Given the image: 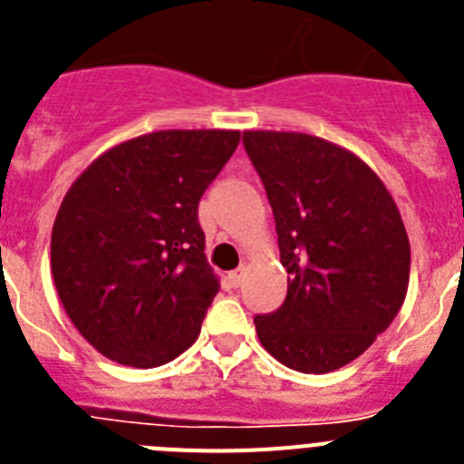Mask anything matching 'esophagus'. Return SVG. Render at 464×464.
I'll return each instance as SVG.
<instances>
[{
  "instance_id": "esophagus-1",
  "label": "esophagus",
  "mask_w": 464,
  "mask_h": 464,
  "mask_svg": "<svg viewBox=\"0 0 464 464\" xmlns=\"http://www.w3.org/2000/svg\"><path fill=\"white\" fill-rule=\"evenodd\" d=\"M244 276H246V267H244V265H241L239 269H235V272H229V283H232L235 288H239L241 281H244Z\"/></svg>"
}]
</instances>
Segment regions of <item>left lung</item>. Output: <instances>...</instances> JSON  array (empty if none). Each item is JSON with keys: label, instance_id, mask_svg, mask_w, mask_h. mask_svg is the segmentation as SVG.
<instances>
[{"label": "left lung", "instance_id": "obj_1", "mask_svg": "<svg viewBox=\"0 0 464 464\" xmlns=\"http://www.w3.org/2000/svg\"><path fill=\"white\" fill-rule=\"evenodd\" d=\"M267 190L288 295L256 315L260 343L304 374L334 372L388 330L411 248L395 199L358 155L302 132H244Z\"/></svg>", "mask_w": 464, "mask_h": 464}]
</instances>
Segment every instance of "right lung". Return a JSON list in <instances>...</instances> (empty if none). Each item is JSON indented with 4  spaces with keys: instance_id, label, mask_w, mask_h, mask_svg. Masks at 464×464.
Segmentation results:
<instances>
[{
    "instance_id": "add662e5",
    "label": "right lung",
    "mask_w": 464,
    "mask_h": 464,
    "mask_svg": "<svg viewBox=\"0 0 464 464\" xmlns=\"http://www.w3.org/2000/svg\"><path fill=\"white\" fill-rule=\"evenodd\" d=\"M237 130H162L118 143L73 181L51 237L53 281L106 358L158 367L195 343L218 278L197 207Z\"/></svg>"
}]
</instances>
